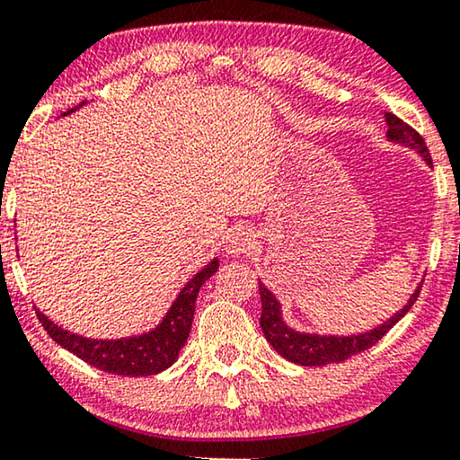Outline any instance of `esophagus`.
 <instances>
[{"label":"esophagus","mask_w":460,"mask_h":460,"mask_svg":"<svg viewBox=\"0 0 460 460\" xmlns=\"http://www.w3.org/2000/svg\"><path fill=\"white\" fill-rule=\"evenodd\" d=\"M253 247H255V234L251 230L234 232V234L228 238V244H226V249H228L230 255H244Z\"/></svg>","instance_id":"34e87169"}]
</instances>
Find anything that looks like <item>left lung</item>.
Returning <instances> with one entry per match:
<instances>
[{"label": "left lung", "instance_id": "1", "mask_svg": "<svg viewBox=\"0 0 460 460\" xmlns=\"http://www.w3.org/2000/svg\"><path fill=\"white\" fill-rule=\"evenodd\" d=\"M385 121H387L389 140L402 142L406 144V146L417 148L419 153L423 155L427 165L433 167L429 148H427L423 136H420L417 129L402 121L400 117H395L394 112H385ZM419 293H420V287L412 293L411 301H408V304L402 307L392 320H387V323L376 326V329H373L370 332L354 335V337H320V335H305V332L288 329L280 318V304L260 282V297H261L260 324H261L263 337L268 339V343L272 345L282 358H287L288 362L301 364V367H324V364L343 362L351 356L360 354L364 349L373 348L381 337H385L387 332L398 324L400 318H404V314L411 310L414 301H417Z\"/></svg>", "mask_w": 460, "mask_h": 460}]
</instances>
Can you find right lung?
Instances as JSON below:
<instances>
[{
  "mask_svg": "<svg viewBox=\"0 0 460 460\" xmlns=\"http://www.w3.org/2000/svg\"><path fill=\"white\" fill-rule=\"evenodd\" d=\"M217 260L200 270L175 299L172 310L163 323L153 332L140 337L117 339V341H98V339H85L73 332L62 331L52 320H48L40 310H35L37 318L48 335L56 343L71 351L81 360L96 367L98 370L111 375L123 376H148L172 367L178 360L180 349L184 348L194 318V305H197V295L203 282L216 274Z\"/></svg>",
  "mask_w": 460,
  "mask_h": 460,
  "instance_id": "right-lung-1",
  "label": "right lung"
}]
</instances>
